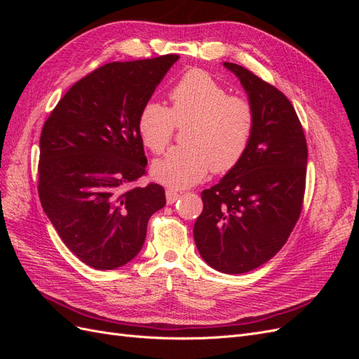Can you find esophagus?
<instances>
[{"instance_id": "1", "label": "esophagus", "mask_w": 359, "mask_h": 359, "mask_svg": "<svg viewBox=\"0 0 359 359\" xmlns=\"http://www.w3.org/2000/svg\"><path fill=\"white\" fill-rule=\"evenodd\" d=\"M178 198H180V193L177 190H173V189L166 190V201L169 205H172Z\"/></svg>"}]
</instances>
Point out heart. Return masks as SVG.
Listing matches in <instances>:
<instances>
[{
  "label": "heart",
  "mask_w": 359,
  "mask_h": 359,
  "mask_svg": "<svg viewBox=\"0 0 359 359\" xmlns=\"http://www.w3.org/2000/svg\"><path fill=\"white\" fill-rule=\"evenodd\" d=\"M170 107L147 102L137 116V132L153 154H161L187 127L184 144L153 165L157 181L189 187L206 173H226L240 165L255 133V109L245 97L227 94L212 74L191 69L169 93Z\"/></svg>",
  "instance_id": "obj_1"
}]
</instances>
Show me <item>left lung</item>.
Wrapping results in <instances>:
<instances>
[{
    "label": "left lung",
    "instance_id": "8db88e82",
    "mask_svg": "<svg viewBox=\"0 0 359 359\" xmlns=\"http://www.w3.org/2000/svg\"><path fill=\"white\" fill-rule=\"evenodd\" d=\"M255 109V133L240 165L201 193L203 210L194 243L210 266L248 273L276 256L295 227L304 203L307 140L287 97L233 62Z\"/></svg>",
    "mask_w": 359,
    "mask_h": 359
}]
</instances>
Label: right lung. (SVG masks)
<instances>
[{
  "instance_id": "add662e5",
  "label": "right lung",
  "mask_w": 359,
  "mask_h": 359,
  "mask_svg": "<svg viewBox=\"0 0 359 359\" xmlns=\"http://www.w3.org/2000/svg\"><path fill=\"white\" fill-rule=\"evenodd\" d=\"M180 57L107 62L62 95L40 136L39 198L62 243L83 264L115 269L142 248L166 203L149 182L137 116Z\"/></svg>"
}]
</instances>
